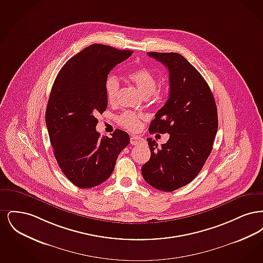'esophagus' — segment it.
Returning a JSON list of instances; mask_svg holds the SVG:
<instances>
[{
    "label": "esophagus",
    "mask_w": 263,
    "mask_h": 263,
    "mask_svg": "<svg viewBox=\"0 0 263 263\" xmlns=\"http://www.w3.org/2000/svg\"><path fill=\"white\" fill-rule=\"evenodd\" d=\"M143 142H144V139L142 137H140V136H136V135L132 136L131 139H130V143H131L132 145H138V144L143 143Z\"/></svg>",
    "instance_id": "34e87169"
}]
</instances>
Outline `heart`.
<instances>
[{"instance_id":"b5f03b06","label":"heart","mask_w":263,"mask_h":263,"mask_svg":"<svg viewBox=\"0 0 263 263\" xmlns=\"http://www.w3.org/2000/svg\"><path fill=\"white\" fill-rule=\"evenodd\" d=\"M128 78L133 82L139 90L145 97L156 96L157 78L145 67L137 68L128 74ZM119 90V81L115 76H108L104 82V91L109 102H114ZM119 124L130 131H138L141 128V116L132 111H125L118 117Z\"/></svg>"}]
</instances>
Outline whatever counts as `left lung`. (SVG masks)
I'll return each instance as SVG.
<instances>
[{"instance_id": "8db88e82", "label": "left lung", "mask_w": 263, "mask_h": 263, "mask_svg": "<svg viewBox=\"0 0 263 263\" xmlns=\"http://www.w3.org/2000/svg\"><path fill=\"white\" fill-rule=\"evenodd\" d=\"M170 72V98L156 113L149 132L168 133L158 147L147 138L150 160L142 175L151 186L174 191L191 182L211 154L218 130L217 106L212 91L200 73L178 53L148 52Z\"/></svg>"}]
</instances>
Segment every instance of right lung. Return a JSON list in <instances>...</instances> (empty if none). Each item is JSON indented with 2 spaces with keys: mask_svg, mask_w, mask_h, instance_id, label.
<instances>
[{
  "mask_svg": "<svg viewBox=\"0 0 263 263\" xmlns=\"http://www.w3.org/2000/svg\"><path fill=\"white\" fill-rule=\"evenodd\" d=\"M132 53L92 44L66 63L55 79L46 126L58 165L78 187H95L109 178L118 155L130 142L119 129L110 138L100 137L96 115L107 107L104 82L109 72Z\"/></svg>",
  "mask_w": 263,
  "mask_h": 263,
  "instance_id": "1",
  "label": "right lung"
}]
</instances>
